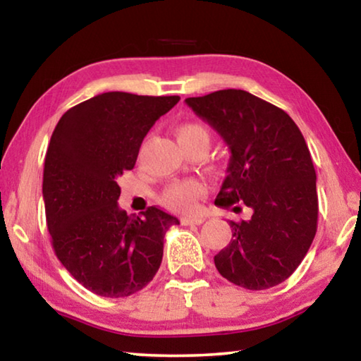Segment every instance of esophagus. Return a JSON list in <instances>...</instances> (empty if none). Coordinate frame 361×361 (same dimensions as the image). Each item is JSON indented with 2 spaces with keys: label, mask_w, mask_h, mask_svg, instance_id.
Here are the masks:
<instances>
[{
  "label": "esophagus",
  "mask_w": 361,
  "mask_h": 361,
  "mask_svg": "<svg viewBox=\"0 0 361 361\" xmlns=\"http://www.w3.org/2000/svg\"><path fill=\"white\" fill-rule=\"evenodd\" d=\"M205 221V218L204 216H185V218H181L180 219V223L183 224V226H192V224H202Z\"/></svg>",
  "instance_id": "34e87169"
}]
</instances>
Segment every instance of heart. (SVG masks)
Returning <instances> with one entry per match:
<instances>
[{
	"label": "heart",
	"mask_w": 361,
	"mask_h": 361,
	"mask_svg": "<svg viewBox=\"0 0 361 361\" xmlns=\"http://www.w3.org/2000/svg\"><path fill=\"white\" fill-rule=\"evenodd\" d=\"M175 135L183 149H191L202 146L209 149L210 145V130L209 127L199 121H185L175 127ZM205 194V185L197 180L175 181L162 194V204L169 209L191 213L197 209L199 199Z\"/></svg>",
	"instance_id": "1"
}]
</instances>
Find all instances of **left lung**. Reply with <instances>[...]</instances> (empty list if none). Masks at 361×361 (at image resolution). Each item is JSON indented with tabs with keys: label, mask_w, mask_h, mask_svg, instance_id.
<instances>
[{
	"label": "left lung",
	"mask_w": 361,
	"mask_h": 361,
	"mask_svg": "<svg viewBox=\"0 0 361 361\" xmlns=\"http://www.w3.org/2000/svg\"><path fill=\"white\" fill-rule=\"evenodd\" d=\"M231 149L228 176L215 204L248 219L229 221V245L215 256L224 279L247 290L285 282L317 232V175L301 130L279 106L245 90L224 89L186 99Z\"/></svg>",
	"instance_id": "left-lung-1"
}]
</instances>
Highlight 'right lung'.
Segmentation results:
<instances>
[{
	"label": "right lung",
	"instance_id": "add662e5",
	"mask_svg": "<svg viewBox=\"0 0 361 361\" xmlns=\"http://www.w3.org/2000/svg\"><path fill=\"white\" fill-rule=\"evenodd\" d=\"M178 95L105 92L70 108L54 129L42 175L51 243L84 288L105 298L143 290L162 262L164 237L180 224L149 207L119 209V176L132 170L143 138Z\"/></svg>",
	"mask_w": 361,
	"mask_h": 361
}]
</instances>
